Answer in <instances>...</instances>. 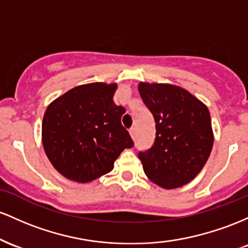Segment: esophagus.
<instances>
[{"label":"esophagus","instance_id":"esophagus-1","mask_svg":"<svg viewBox=\"0 0 248 248\" xmlns=\"http://www.w3.org/2000/svg\"><path fill=\"white\" fill-rule=\"evenodd\" d=\"M129 132H130V136H131L132 139H135V136H136V129H135V127H131V129L129 130Z\"/></svg>","mask_w":248,"mask_h":248}]
</instances>
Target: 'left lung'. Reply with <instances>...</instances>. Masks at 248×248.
<instances>
[{
    "mask_svg": "<svg viewBox=\"0 0 248 248\" xmlns=\"http://www.w3.org/2000/svg\"><path fill=\"white\" fill-rule=\"evenodd\" d=\"M139 94L154 115V145L138 154L145 174L164 188L187 184L202 171L213 146L207 107L185 89L139 83Z\"/></svg>",
    "mask_w": 248,
    "mask_h": 248,
    "instance_id": "left-lung-1",
    "label": "left lung"
}]
</instances>
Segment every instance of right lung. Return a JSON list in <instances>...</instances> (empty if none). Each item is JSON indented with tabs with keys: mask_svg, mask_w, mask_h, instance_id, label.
Instances as JSON below:
<instances>
[{
	"mask_svg": "<svg viewBox=\"0 0 248 248\" xmlns=\"http://www.w3.org/2000/svg\"><path fill=\"white\" fill-rule=\"evenodd\" d=\"M117 84L90 83L50 103L42 123V143L62 176L89 183L108 173L133 141L122 125L123 107L113 102Z\"/></svg>",
	"mask_w": 248,
	"mask_h": 248,
	"instance_id": "right-lung-1",
	"label": "right lung"
}]
</instances>
